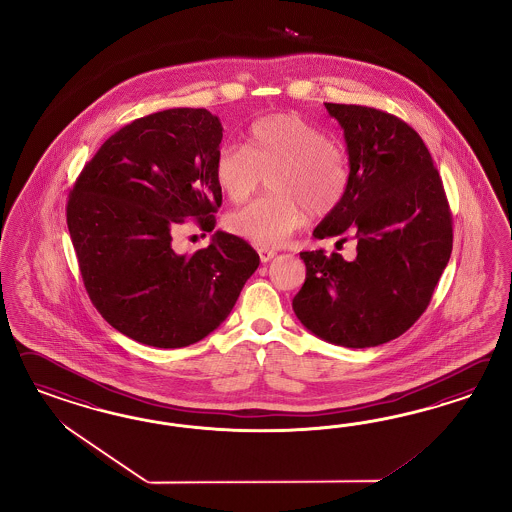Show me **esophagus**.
<instances>
[{
  "label": "esophagus",
  "mask_w": 512,
  "mask_h": 512,
  "mask_svg": "<svg viewBox=\"0 0 512 512\" xmlns=\"http://www.w3.org/2000/svg\"><path fill=\"white\" fill-rule=\"evenodd\" d=\"M278 253L274 249L261 248L259 249V257H261V263H270Z\"/></svg>",
  "instance_id": "1"
}]
</instances>
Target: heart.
<instances>
[{
	"label": "heart",
	"instance_id": "b5f03b06",
	"mask_svg": "<svg viewBox=\"0 0 512 512\" xmlns=\"http://www.w3.org/2000/svg\"><path fill=\"white\" fill-rule=\"evenodd\" d=\"M274 172L268 186L276 193L249 202L227 217L231 233L261 248H279L306 216L334 212L349 189V161L338 144L293 112L268 114L249 125L246 148L219 146L214 178L223 195L242 202Z\"/></svg>",
	"mask_w": 512,
	"mask_h": 512
}]
</instances>
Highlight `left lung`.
<instances>
[{"instance_id": "1", "label": "left lung", "mask_w": 512, "mask_h": 512, "mask_svg": "<svg viewBox=\"0 0 512 512\" xmlns=\"http://www.w3.org/2000/svg\"><path fill=\"white\" fill-rule=\"evenodd\" d=\"M325 107L343 129L349 189L313 236L351 233L357 257L302 251L306 281L293 310L321 340L375 347L402 336L428 308L449 263L452 216L434 159L413 127L372 107Z\"/></svg>"}]
</instances>
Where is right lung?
Segmentation results:
<instances>
[{
	"mask_svg": "<svg viewBox=\"0 0 512 512\" xmlns=\"http://www.w3.org/2000/svg\"><path fill=\"white\" fill-rule=\"evenodd\" d=\"M223 139L206 109H169L116 131L80 172L67 227L90 300L131 340L178 349L214 332L259 266L255 249L217 231L176 253L187 217L212 233L221 206L214 159Z\"/></svg>",
	"mask_w": 512,
	"mask_h": 512,
	"instance_id": "add662e5",
	"label": "right lung"
}]
</instances>
